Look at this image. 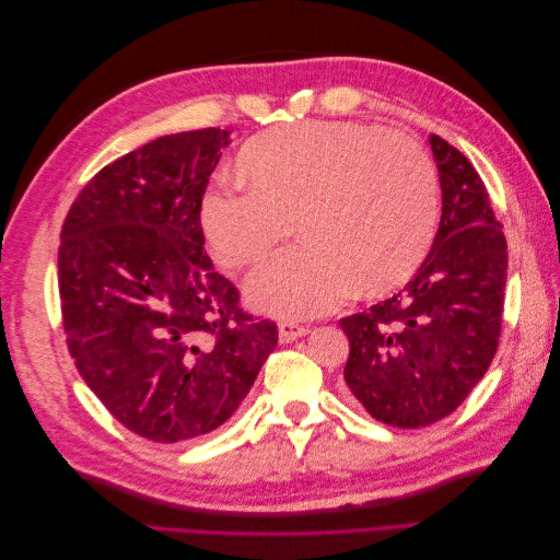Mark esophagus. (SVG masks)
Returning <instances> with one entry per match:
<instances>
[{
    "instance_id": "34e87169",
    "label": "esophagus",
    "mask_w": 560,
    "mask_h": 560,
    "mask_svg": "<svg viewBox=\"0 0 560 560\" xmlns=\"http://www.w3.org/2000/svg\"><path fill=\"white\" fill-rule=\"evenodd\" d=\"M308 331H311L308 327L299 325V322H294V319H284V322H280V327H278L280 343H292V341H296V338L306 336Z\"/></svg>"
}]
</instances>
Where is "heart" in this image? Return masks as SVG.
I'll return each instance as SVG.
<instances>
[{
  "label": "heart",
  "mask_w": 560,
  "mask_h": 560,
  "mask_svg": "<svg viewBox=\"0 0 560 560\" xmlns=\"http://www.w3.org/2000/svg\"><path fill=\"white\" fill-rule=\"evenodd\" d=\"M247 189L210 186L198 222L226 270L261 268L292 233L303 241L249 284L276 315L331 311L352 290L378 299L425 261L439 217L434 163L409 135L358 121H299L252 138L235 161Z\"/></svg>",
  "instance_id": "heart-1"
}]
</instances>
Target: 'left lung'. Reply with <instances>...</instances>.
<instances>
[{"label":"left lung","instance_id":"obj_1","mask_svg":"<svg viewBox=\"0 0 560 560\" xmlns=\"http://www.w3.org/2000/svg\"><path fill=\"white\" fill-rule=\"evenodd\" d=\"M442 222L411 282L341 319L348 393L385 425L428 428L460 406L493 362L506 284V241L483 179L439 135Z\"/></svg>","mask_w":560,"mask_h":560}]
</instances>
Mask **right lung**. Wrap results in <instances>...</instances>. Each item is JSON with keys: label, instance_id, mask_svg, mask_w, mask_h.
<instances>
[{"label": "right lung", "instance_id": "add662e5", "mask_svg": "<svg viewBox=\"0 0 560 560\" xmlns=\"http://www.w3.org/2000/svg\"><path fill=\"white\" fill-rule=\"evenodd\" d=\"M229 130L165 135L105 165L74 198L58 249L77 371L130 432L177 444L238 409L278 346L212 268L200 198Z\"/></svg>", "mask_w": 560, "mask_h": 560}]
</instances>
